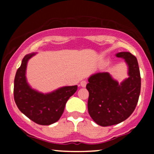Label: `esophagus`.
Returning <instances> with one entry per match:
<instances>
[{
	"instance_id": "34e87169",
	"label": "esophagus",
	"mask_w": 154,
	"mask_h": 154,
	"mask_svg": "<svg viewBox=\"0 0 154 154\" xmlns=\"http://www.w3.org/2000/svg\"><path fill=\"white\" fill-rule=\"evenodd\" d=\"M86 85H87V81L82 80L80 82V85L82 86V88H85L86 87Z\"/></svg>"
}]
</instances>
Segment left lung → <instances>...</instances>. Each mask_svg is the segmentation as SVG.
<instances>
[{
	"label": "left lung",
	"mask_w": 154,
	"mask_h": 154,
	"mask_svg": "<svg viewBox=\"0 0 154 154\" xmlns=\"http://www.w3.org/2000/svg\"><path fill=\"white\" fill-rule=\"evenodd\" d=\"M125 60L128 66V79L119 84L107 72L97 73L89 79L88 109L95 123L111 126L125 121L135 110L140 93L141 78L137 60L130 52L116 55Z\"/></svg>",
	"instance_id": "left-lung-1"
}]
</instances>
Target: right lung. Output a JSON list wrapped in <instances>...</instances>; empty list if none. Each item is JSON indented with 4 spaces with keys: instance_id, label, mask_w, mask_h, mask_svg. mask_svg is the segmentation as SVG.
I'll list each match as a JSON object with an SVG mask.
<instances>
[{
    "instance_id": "right-lung-1",
    "label": "right lung",
    "mask_w": 154,
    "mask_h": 154,
    "mask_svg": "<svg viewBox=\"0 0 154 154\" xmlns=\"http://www.w3.org/2000/svg\"><path fill=\"white\" fill-rule=\"evenodd\" d=\"M35 54L26 55L17 69L14 79V97L21 112L34 122L49 125L57 122L62 115L69 98L77 91V86H66L48 94L32 89L26 80V63Z\"/></svg>"
}]
</instances>
